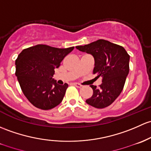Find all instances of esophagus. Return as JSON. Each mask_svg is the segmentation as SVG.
Wrapping results in <instances>:
<instances>
[{"instance_id":"34e87169","label":"esophagus","mask_w":151,"mask_h":151,"mask_svg":"<svg viewBox=\"0 0 151 151\" xmlns=\"http://www.w3.org/2000/svg\"><path fill=\"white\" fill-rule=\"evenodd\" d=\"M74 85L77 87V88H81V87H82V85H80V84L79 83H74Z\"/></svg>"}]
</instances>
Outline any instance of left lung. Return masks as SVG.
<instances>
[{"mask_svg": "<svg viewBox=\"0 0 151 151\" xmlns=\"http://www.w3.org/2000/svg\"><path fill=\"white\" fill-rule=\"evenodd\" d=\"M77 50L91 54L95 60L93 74L101 76L102 84L93 90L86 103L97 109L110 106L123 90L129 71V55L122 46L105 40H98L88 45L76 46Z\"/></svg>", "mask_w": 151, "mask_h": 151, "instance_id": "left-lung-1", "label": "left lung"}]
</instances>
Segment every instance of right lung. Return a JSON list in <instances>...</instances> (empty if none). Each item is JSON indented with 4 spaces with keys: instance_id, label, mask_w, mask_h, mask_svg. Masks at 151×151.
<instances>
[{
    "instance_id": "add662e5",
    "label": "right lung",
    "mask_w": 151,
    "mask_h": 151,
    "mask_svg": "<svg viewBox=\"0 0 151 151\" xmlns=\"http://www.w3.org/2000/svg\"><path fill=\"white\" fill-rule=\"evenodd\" d=\"M73 49L37 45L24 49L18 55L16 76L24 95L33 106L49 110L61 104L68 84L58 85L53 76L54 69Z\"/></svg>"
}]
</instances>
